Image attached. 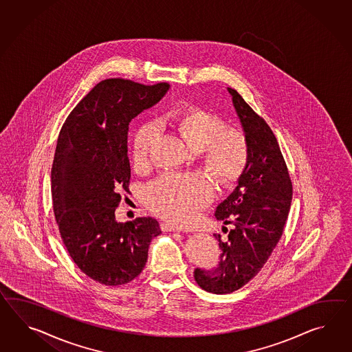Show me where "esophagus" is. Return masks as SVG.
<instances>
[{"instance_id": "esophagus-1", "label": "esophagus", "mask_w": 352, "mask_h": 352, "mask_svg": "<svg viewBox=\"0 0 352 352\" xmlns=\"http://www.w3.org/2000/svg\"><path fill=\"white\" fill-rule=\"evenodd\" d=\"M160 226H162V230H163V232H186V230H183V229H180V228H177V226H173V225H169V223H162Z\"/></svg>"}]
</instances>
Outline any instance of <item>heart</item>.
<instances>
[{
    "instance_id": "1",
    "label": "heart",
    "mask_w": 352,
    "mask_h": 352,
    "mask_svg": "<svg viewBox=\"0 0 352 352\" xmlns=\"http://www.w3.org/2000/svg\"><path fill=\"white\" fill-rule=\"evenodd\" d=\"M174 122L188 145L201 150L202 163L214 179L223 186L238 180L249 157L248 138L241 129L226 127L219 114L197 107L180 111ZM159 133L160 124L156 120L147 122L136 131L132 140L135 168L141 169L148 164ZM212 196L210 180L199 173H166L144 190L146 206L174 223H190Z\"/></svg>"
}]
</instances>
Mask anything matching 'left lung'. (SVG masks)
I'll return each instance as SVG.
<instances>
[{"instance_id": "8db88e82", "label": "left lung", "mask_w": 352, "mask_h": 352, "mask_svg": "<svg viewBox=\"0 0 352 352\" xmlns=\"http://www.w3.org/2000/svg\"><path fill=\"white\" fill-rule=\"evenodd\" d=\"M228 91L248 138L249 157L238 186L216 207L214 217L232 225L228 240L214 234L220 262L211 270H195L198 286L214 294L239 290L265 266L283 235L292 198V179L272 129L236 90Z\"/></svg>"}]
</instances>
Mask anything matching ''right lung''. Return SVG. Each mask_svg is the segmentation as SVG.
<instances>
[{
	"mask_svg": "<svg viewBox=\"0 0 352 352\" xmlns=\"http://www.w3.org/2000/svg\"><path fill=\"white\" fill-rule=\"evenodd\" d=\"M170 85L100 81L65 120L52 165V199L60 238L76 266L107 286L142 272L148 245L162 234L157 220L118 223L120 193L129 192L131 120L160 102Z\"/></svg>",
	"mask_w": 352,
	"mask_h": 352,
	"instance_id": "right-lung-1",
	"label": "right lung"
}]
</instances>
